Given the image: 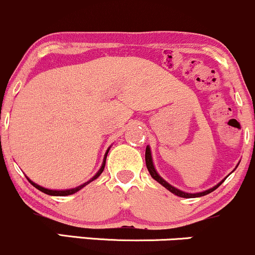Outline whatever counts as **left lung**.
I'll return each instance as SVG.
<instances>
[{
	"mask_svg": "<svg viewBox=\"0 0 255 255\" xmlns=\"http://www.w3.org/2000/svg\"><path fill=\"white\" fill-rule=\"evenodd\" d=\"M145 165H147V168H148V171H149L150 176L153 177V178L155 179L156 182H159L160 184H161V185H164V187L166 188V189H167V190H170L171 193H173V194H174V195H177V196H181V197H187V199H191V197H199V196H204V195H207V194L212 193L213 190H216L217 188H218L219 185L222 184V183H223V181H222V182L219 183V184H217L216 187L211 188V189H208V190H206V191H202V193H197V194H188V193H184V191H181V190L176 189V188H173L172 185H170V184H168L167 182L164 181V179H162L161 177H160L159 174L156 173L155 168H154L153 161H151V154H150V149H149V147H147V148H145Z\"/></svg>",
	"mask_w": 255,
	"mask_h": 255,
	"instance_id": "8db88e82",
	"label": "left lung"
}]
</instances>
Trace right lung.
<instances>
[{
	"mask_svg": "<svg viewBox=\"0 0 255 255\" xmlns=\"http://www.w3.org/2000/svg\"><path fill=\"white\" fill-rule=\"evenodd\" d=\"M108 150H110V149H108ZM108 150H107V153H106V155H105V159H104V164H102L101 168H100V171H99V172H97V173L95 174V176H94L93 178L90 179V181L85 182L84 184L79 185V187H77V188H73V189H68V190H49V189H45V188L41 187V185L36 184V183H33L32 181H30V179H28V178H27V179H28V182H30L31 184L33 185V187L37 188V189H38V190H41L42 193H44V194H48V195H53V196H67V195H72V194L77 193V191H78V190H81L83 187H85V185H87V184H89L90 182H93L94 179H96L97 177H99L100 174L102 173V171H104V168H105V165H106V158H107Z\"/></svg>",
	"mask_w": 255,
	"mask_h": 255,
	"instance_id": "1",
	"label": "right lung"
}]
</instances>
